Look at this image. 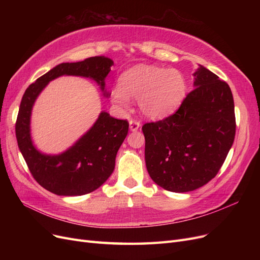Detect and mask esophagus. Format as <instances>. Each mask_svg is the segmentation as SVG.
Returning a JSON list of instances; mask_svg holds the SVG:
<instances>
[{
    "label": "esophagus",
    "instance_id": "34e87169",
    "mask_svg": "<svg viewBox=\"0 0 260 260\" xmlns=\"http://www.w3.org/2000/svg\"><path fill=\"white\" fill-rule=\"evenodd\" d=\"M129 128L131 131H137L140 128V121L135 120V119H131L129 121Z\"/></svg>",
    "mask_w": 260,
    "mask_h": 260
}]
</instances>
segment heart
Listing matches in <instances>:
<instances>
[{
  "instance_id": "b5f03b06",
  "label": "heart",
  "mask_w": 260,
  "mask_h": 260,
  "mask_svg": "<svg viewBox=\"0 0 260 260\" xmlns=\"http://www.w3.org/2000/svg\"><path fill=\"white\" fill-rule=\"evenodd\" d=\"M186 89L183 75L177 69L138 65L124 72L120 83L113 86L111 100L120 109H127L138 99L140 112L151 119L171 114L182 101Z\"/></svg>"
}]
</instances>
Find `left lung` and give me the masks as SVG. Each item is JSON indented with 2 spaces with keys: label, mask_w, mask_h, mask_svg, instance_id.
Wrapping results in <instances>:
<instances>
[{
  "label": "left lung",
  "mask_w": 260,
  "mask_h": 260,
  "mask_svg": "<svg viewBox=\"0 0 260 260\" xmlns=\"http://www.w3.org/2000/svg\"><path fill=\"white\" fill-rule=\"evenodd\" d=\"M194 75V90L178 111L142 127L149 177L165 190L194 191L215 178L235 137L230 86L207 68Z\"/></svg>",
  "instance_id": "8db88e82"
}]
</instances>
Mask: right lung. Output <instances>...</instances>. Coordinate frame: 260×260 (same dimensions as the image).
<instances>
[{
    "label": "right lung",
    "mask_w": 260,
    "mask_h": 260,
    "mask_svg": "<svg viewBox=\"0 0 260 260\" xmlns=\"http://www.w3.org/2000/svg\"><path fill=\"white\" fill-rule=\"evenodd\" d=\"M114 61L95 56L77 62H62L31 83L21 99L16 120L18 147L37 182L56 195L78 196L95 191L111 177L118 149L128 135L129 122L102 112L92 128L67 151L58 155L39 152L31 140L30 117L39 94L60 76L91 78L107 98L105 78Z\"/></svg>",
    "instance_id": "add662e5"
}]
</instances>
